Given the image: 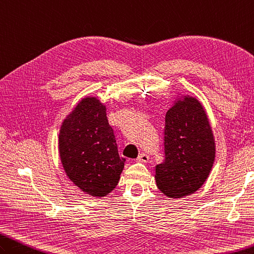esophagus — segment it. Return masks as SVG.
Returning <instances> with one entry per match:
<instances>
[{
  "instance_id": "1",
  "label": "esophagus",
  "mask_w": 254,
  "mask_h": 254,
  "mask_svg": "<svg viewBox=\"0 0 254 254\" xmlns=\"http://www.w3.org/2000/svg\"><path fill=\"white\" fill-rule=\"evenodd\" d=\"M136 161L140 162V163H146V162L149 161V155L145 154V153H141L137 157Z\"/></svg>"
}]
</instances>
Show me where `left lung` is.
<instances>
[{"mask_svg": "<svg viewBox=\"0 0 254 254\" xmlns=\"http://www.w3.org/2000/svg\"><path fill=\"white\" fill-rule=\"evenodd\" d=\"M165 159L155 167L156 186L168 198L194 193L215 161V138L204 106L195 97L177 94L165 115Z\"/></svg>", "mask_w": 254, "mask_h": 254, "instance_id": "8db88e82", "label": "left lung"}]
</instances>
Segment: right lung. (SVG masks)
Here are the masks:
<instances>
[{
    "mask_svg": "<svg viewBox=\"0 0 254 254\" xmlns=\"http://www.w3.org/2000/svg\"><path fill=\"white\" fill-rule=\"evenodd\" d=\"M59 152L67 177L93 198L115 189L126 163L118 154L105 103L91 95L82 98L62 122Z\"/></svg>",
    "mask_w": 254,
    "mask_h": 254,
    "instance_id": "obj_1",
    "label": "right lung"
}]
</instances>
